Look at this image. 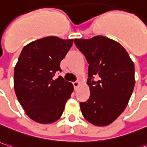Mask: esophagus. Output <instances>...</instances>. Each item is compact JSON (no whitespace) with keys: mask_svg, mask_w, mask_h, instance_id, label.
Here are the masks:
<instances>
[{"mask_svg":"<svg viewBox=\"0 0 147 147\" xmlns=\"http://www.w3.org/2000/svg\"><path fill=\"white\" fill-rule=\"evenodd\" d=\"M73 85H74V88H75V89L76 90V89L79 88V86L80 85V83L79 81H75V82H73Z\"/></svg>","mask_w":147,"mask_h":147,"instance_id":"34e87169","label":"esophagus"}]
</instances>
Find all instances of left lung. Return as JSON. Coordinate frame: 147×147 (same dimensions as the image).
<instances>
[{
	"instance_id": "obj_1",
	"label": "left lung",
	"mask_w": 147,
	"mask_h": 147,
	"mask_svg": "<svg viewBox=\"0 0 147 147\" xmlns=\"http://www.w3.org/2000/svg\"><path fill=\"white\" fill-rule=\"evenodd\" d=\"M89 63V98L80 102L84 119L96 126L114 122L126 108L135 84L134 64L125 49L102 36L75 39ZM96 77L97 82L91 81Z\"/></svg>"
}]
</instances>
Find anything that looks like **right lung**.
<instances>
[{
	"mask_svg": "<svg viewBox=\"0 0 147 147\" xmlns=\"http://www.w3.org/2000/svg\"><path fill=\"white\" fill-rule=\"evenodd\" d=\"M73 39L46 36L23 47L14 67L13 87L19 103L29 118L40 124H52L63 115L73 84L62 76L60 62Z\"/></svg>",
	"mask_w": 147,
	"mask_h": 147,
	"instance_id": "1",
	"label": "right lung"
}]
</instances>
